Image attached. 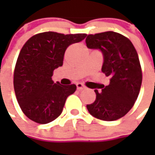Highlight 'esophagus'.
<instances>
[{
  "instance_id": "1",
  "label": "esophagus",
  "mask_w": 155,
  "mask_h": 155,
  "mask_svg": "<svg viewBox=\"0 0 155 155\" xmlns=\"http://www.w3.org/2000/svg\"><path fill=\"white\" fill-rule=\"evenodd\" d=\"M77 88H78V91H81V90L85 89V86H84L83 84H81V83H78V84H77Z\"/></svg>"
}]
</instances>
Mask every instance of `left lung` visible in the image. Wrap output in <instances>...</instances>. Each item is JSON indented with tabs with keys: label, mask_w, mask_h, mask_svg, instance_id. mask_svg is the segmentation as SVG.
<instances>
[{
	"label": "left lung",
	"mask_w": 155,
	"mask_h": 155,
	"mask_svg": "<svg viewBox=\"0 0 155 155\" xmlns=\"http://www.w3.org/2000/svg\"><path fill=\"white\" fill-rule=\"evenodd\" d=\"M85 42L88 48L102 51V71L110 77L101 92L95 90L96 100L87 110L103 121L118 120L132 109L140 92L142 71L137 51L127 37L111 31L89 34Z\"/></svg>",
	"instance_id": "obj_1"
}]
</instances>
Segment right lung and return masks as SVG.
<instances>
[{"label": "right lung", "instance_id": "obj_1", "mask_svg": "<svg viewBox=\"0 0 155 155\" xmlns=\"http://www.w3.org/2000/svg\"><path fill=\"white\" fill-rule=\"evenodd\" d=\"M85 37V33L45 32L33 35L22 46L14 71V88L21 110L30 120L45 124L61 115L66 98L77 86L55 84L53 71L63 65L69 45Z\"/></svg>", "mask_w": 155, "mask_h": 155}]
</instances>
